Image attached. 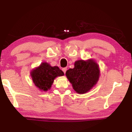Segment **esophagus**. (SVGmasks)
Returning a JSON list of instances; mask_svg holds the SVG:
<instances>
[{"label": "esophagus", "instance_id": "obj_1", "mask_svg": "<svg viewBox=\"0 0 132 132\" xmlns=\"http://www.w3.org/2000/svg\"><path fill=\"white\" fill-rule=\"evenodd\" d=\"M66 70H67V68H64L62 69V71H63L64 74H65V73H66Z\"/></svg>", "mask_w": 132, "mask_h": 132}]
</instances>
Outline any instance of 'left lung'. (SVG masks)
Segmentation results:
<instances>
[{
    "mask_svg": "<svg viewBox=\"0 0 132 132\" xmlns=\"http://www.w3.org/2000/svg\"><path fill=\"white\" fill-rule=\"evenodd\" d=\"M66 75L73 89L79 94H84L97 83L100 75L99 67L93 60H80L75 62L74 68L66 71Z\"/></svg>",
    "mask_w": 132,
    "mask_h": 132,
    "instance_id": "1",
    "label": "left lung"
}]
</instances>
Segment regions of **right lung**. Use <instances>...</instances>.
I'll return each instance as SVG.
<instances>
[{
    "instance_id": "add662e5",
    "label": "right lung",
    "mask_w": 132,
    "mask_h": 132,
    "mask_svg": "<svg viewBox=\"0 0 132 132\" xmlns=\"http://www.w3.org/2000/svg\"><path fill=\"white\" fill-rule=\"evenodd\" d=\"M64 73L57 66H51L47 63H42L31 72L33 82L41 90L47 91L51 87L54 79L63 76Z\"/></svg>"
}]
</instances>
